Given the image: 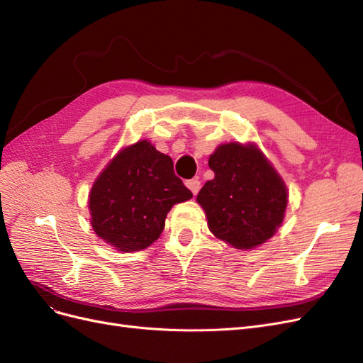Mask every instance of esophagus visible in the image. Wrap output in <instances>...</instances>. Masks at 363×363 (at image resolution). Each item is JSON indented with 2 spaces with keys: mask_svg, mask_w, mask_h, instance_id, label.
Listing matches in <instances>:
<instances>
[{
  "mask_svg": "<svg viewBox=\"0 0 363 363\" xmlns=\"http://www.w3.org/2000/svg\"><path fill=\"white\" fill-rule=\"evenodd\" d=\"M200 184H201V183H200V180H196V179H192V180H188V182H186V186H188V188L191 189V192H192L194 195L199 194V191H200V188H201Z\"/></svg>",
  "mask_w": 363,
  "mask_h": 363,
  "instance_id": "obj_1",
  "label": "esophagus"
}]
</instances>
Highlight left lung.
<instances>
[{
  "label": "left lung",
  "mask_w": 363,
  "mask_h": 363,
  "mask_svg": "<svg viewBox=\"0 0 363 363\" xmlns=\"http://www.w3.org/2000/svg\"><path fill=\"white\" fill-rule=\"evenodd\" d=\"M215 179L207 182L196 201L212 233L239 250L255 248L281 225L288 192L262 151L236 142L219 145L208 157Z\"/></svg>",
  "instance_id": "8db88e82"
}]
</instances>
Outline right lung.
Returning a JSON list of instances; mask_svg holds the SVG:
<instances>
[{
  "instance_id": "obj_1",
  "label": "right lung",
  "mask_w": 363,
  "mask_h": 363,
  "mask_svg": "<svg viewBox=\"0 0 363 363\" xmlns=\"http://www.w3.org/2000/svg\"><path fill=\"white\" fill-rule=\"evenodd\" d=\"M189 199L172 159L140 140L121 151L94 183L91 224L116 250L139 251L157 240L171 207Z\"/></svg>"
}]
</instances>
